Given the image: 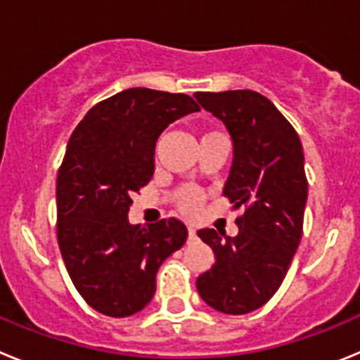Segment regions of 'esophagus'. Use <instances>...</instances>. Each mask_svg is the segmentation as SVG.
Here are the masks:
<instances>
[{"mask_svg": "<svg viewBox=\"0 0 360 360\" xmlns=\"http://www.w3.org/2000/svg\"><path fill=\"white\" fill-rule=\"evenodd\" d=\"M187 232H189V240H195L196 238V229L195 227H187Z\"/></svg>", "mask_w": 360, "mask_h": 360, "instance_id": "34e87169", "label": "esophagus"}]
</instances>
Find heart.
I'll list each match as a JSON object with an SVG mask.
<instances>
[{
    "label": "heart",
    "mask_w": 360,
    "mask_h": 360,
    "mask_svg": "<svg viewBox=\"0 0 360 360\" xmlns=\"http://www.w3.org/2000/svg\"><path fill=\"white\" fill-rule=\"evenodd\" d=\"M211 135H214V133H211ZM202 193L196 189H193V187H187V189H184L180 195H178V207H180V211L186 212V214H195V212H198V209L202 207Z\"/></svg>",
    "instance_id": "b5f03b06"
}]
</instances>
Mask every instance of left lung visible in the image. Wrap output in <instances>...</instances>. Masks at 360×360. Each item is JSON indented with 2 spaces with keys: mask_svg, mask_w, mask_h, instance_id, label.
<instances>
[{
  "mask_svg": "<svg viewBox=\"0 0 360 360\" xmlns=\"http://www.w3.org/2000/svg\"><path fill=\"white\" fill-rule=\"evenodd\" d=\"M195 97L231 133L234 158L224 196L241 209L234 238L198 231L216 262L198 276L196 288L214 310L243 316L278 292L303 236V146L281 111L257 91H198Z\"/></svg>",
  "mask_w": 360,
  "mask_h": 360,
  "instance_id": "obj_1",
  "label": "left lung"
}]
</instances>
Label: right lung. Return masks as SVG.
<instances>
[{"mask_svg":"<svg viewBox=\"0 0 360 360\" xmlns=\"http://www.w3.org/2000/svg\"><path fill=\"white\" fill-rule=\"evenodd\" d=\"M198 110L186 94L129 88L95 104L70 136L57 174V241L77 292L104 316L141 311L160 265L186 243L180 219L141 227L128 212L155 173L160 133Z\"/></svg>","mask_w":360,"mask_h":360,"instance_id":"right-lung-1","label":"right lung"}]
</instances>
